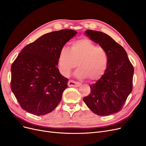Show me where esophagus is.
<instances>
[{
	"instance_id": "obj_1",
	"label": "esophagus",
	"mask_w": 146,
	"mask_h": 146,
	"mask_svg": "<svg viewBox=\"0 0 146 146\" xmlns=\"http://www.w3.org/2000/svg\"><path fill=\"white\" fill-rule=\"evenodd\" d=\"M81 85L80 83L73 80H70L68 82V85L70 87H79Z\"/></svg>"
}]
</instances>
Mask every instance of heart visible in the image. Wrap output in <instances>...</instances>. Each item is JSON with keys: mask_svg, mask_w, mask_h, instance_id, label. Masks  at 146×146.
<instances>
[{"mask_svg": "<svg viewBox=\"0 0 146 146\" xmlns=\"http://www.w3.org/2000/svg\"><path fill=\"white\" fill-rule=\"evenodd\" d=\"M109 66V56L104 48L97 46L90 39L74 40L70 48L62 47L58 57L60 72L67 76L76 67V76L96 81L102 78Z\"/></svg>", "mask_w": 146, "mask_h": 146, "instance_id": "obj_1", "label": "heart"}]
</instances>
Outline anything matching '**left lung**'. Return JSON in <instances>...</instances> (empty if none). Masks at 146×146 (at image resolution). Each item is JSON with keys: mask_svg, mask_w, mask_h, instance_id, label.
<instances>
[{"mask_svg": "<svg viewBox=\"0 0 146 146\" xmlns=\"http://www.w3.org/2000/svg\"><path fill=\"white\" fill-rule=\"evenodd\" d=\"M85 35L105 49L109 66L103 76L90 85L91 92L83 100L95 114L109 116L120 111L131 92L134 67L124 48L110 36L91 30H86Z\"/></svg>", "mask_w": 146, "mask_h": 146, "instance_id": "8db88e82", "label": "left lung"}]
</instances>
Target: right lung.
I'll return each instance as SVG.
<instances>
[{"instance_id": "add662e5", "label": "right lung", "mask_w": 146, "mask_h": 146, "mask_svg": "<svg viewBox=\"0 0 146 146\" xmlns=\"http://www.w3.org/2000/svg\"><path fill=\"white\" fill-rule=\"evenodd\" d=\"M77 33L70 29L46 33L18 54L11 67V88L23 110L35 115H45L60 103L68 79L56 67L58 55Z\"/></svg>"}]
</instances>
